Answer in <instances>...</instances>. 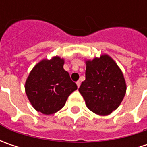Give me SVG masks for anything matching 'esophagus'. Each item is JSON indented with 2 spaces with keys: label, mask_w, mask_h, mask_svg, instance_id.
Listing matches in <instances>:
<instances>
[{
  "label": "esophagus",
  "mask_w": 147,
  "mask_h": 147,
  "mask_svg": "<svg viewBox=\"0 0 147 147\" xmlns=\"http://www.w3.org/2000/svg\"><path fill=\"white\" fill-rule=\"evenodd\" d=\"M77 86H78V88H79L80 87V84H81V82H80V81H78V82H76Z\"/></svg>",
  "instance_id": "esophagus-1"
}]
</instances>
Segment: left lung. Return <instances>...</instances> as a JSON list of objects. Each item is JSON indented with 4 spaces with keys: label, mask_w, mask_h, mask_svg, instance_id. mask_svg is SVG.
Wrapping results in <instances>:
<instances>
[{
    "label": "left lung",
    "mask_w": 147,
    "mask_h": 147,
    "mask_svg": "<svg viewBox=\"0 0 147 147\" xmlns=\"http://www.w3.org/2000/svg\"><path fill=\"white\" fill-rule=\"evenodd\" d=\"M86 79L78 88L90 110L108 115L116 110L126 93L121 69L108 55L86 61Z\"/></svg>",
    "instance_id": "8db88e82"
}]
</instances>
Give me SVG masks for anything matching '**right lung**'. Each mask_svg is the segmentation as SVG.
<instances>
[{"instance_id":"1","label":"right lung","mask_w":147,"mask_h":147,"mask_svg":"<svg viewBox=\"0 0 147 147\" xmlns=\"http://www.w3.org/2000/svg\"><path fill=\"white\" fill-rule=\"evenodd\" d=\"M65 60L59 56L42 59L34 66L25 82L27 96L33 108L51 115L65 105L69 96L77 90L76 83L63 68Z\"/></svg>"}]
</instances>
